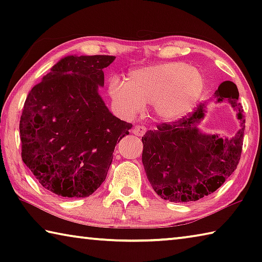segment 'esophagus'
<instances>
[{
  "label": "esophagus",
  "instance_id": "esophagus-1",
  "mask_svg": "<svg viewBox=\"0 0 262 262\" xmlns=\"http://www.w3.org/2000/svg\"><path fill=\"white\" fill-rule=\"evenodd\" d=\"M145 132H147V128L144 126H135L133 128V134L136 136H143L145 134Z\"/></svg>",
  "mask_w": 262,
  "mask_h": 262
}]
</instances>
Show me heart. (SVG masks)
<instances>
[{"instance_id":"b5f03b06","label":"heart","mask_w":262,"mask_h":262,"mask_svg":"<svg viewBox=\"0 0 262 262\" xmlns=\"http://www.w3.org/2000/svg\"><path fill=\"white\" fill-rule=\"evenodd\" d=\"M205 91L202 73L184 62H166L133 69L126 82L111 79L108 95L119 112L127 117L140 113L144 104H152L163 121L174 122L196 107Z\"/></svg>"}]
</instances>
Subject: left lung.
Returning a JSON list of instances; mask_svg holds the SVG:
<instances>
[{
  "instance_id": "obj_1",
  "label": "left lung",
  "mask_w": 262,
  "mask_h": 262,
  "mask_svg": "<svg viewBox=\"0 0 262 262\" xmlns=\"http://www.w3.org/2000/svg\"><path fill=\"white\" fill-rule=\"evenodd\" d=\"M239 92L225 81L214 94L215 103L228 100L236 111L241 129L231 139L199 129L207 103L173 123H162L142 137V163L150 185L159 196L171 202L198 201L214 193L236 170L241 159L245 120L238 103Z\"/></svg>"
}]
</instances>
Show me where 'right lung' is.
I'll return each instance as SVG.
<instances>
[{
	"mask_svg": "<svg viewBox=\"0 0 262 262\" xmlns=\"http://www.w3.org/2000/svg\"><path fill=\"white\" fill-rule=\"evenodd\" d=\"M110 55L62 57L26 97L19 122L21 158L43 188L85 198L104 183L115 144L132 123L99 95Z\"/></svg>",
	"mask_w": 262,
	"mask_h": 262,
	"instance_id": "add662e5",
	"label": "right lung"
}]
</instances>
